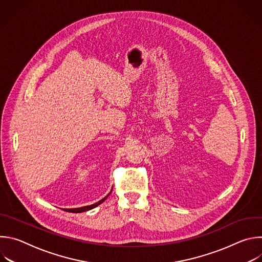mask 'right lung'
<instances>
[{
    "instance_id": "add662e5",
    "label": "right lung",
    "mask_w": 262,
    "mask_h": 262,
    "mask_svg": "<svg viewBox=\"0 0 262 262\" xmlns=\"http://www.w3.org/2000/svg\"><path fill=\"white\" fill-rule=\"evenodd\" d=\"M112 192V191H111ZM111 192L104 197V198H102L101 200H99L98 202H96V203H94V204H91V205H87V206H83V207H78V208H65V211H70V212H76V213H78V212H83V211H87V210H90V209H93V208H95L96 206H98L99 204H101L108 196H110V194H111Z\"/></svg>"
}]
</instances>
